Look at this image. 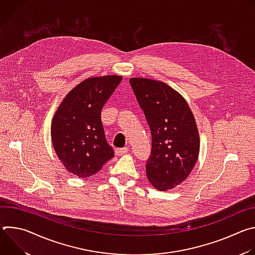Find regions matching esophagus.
Returning <instances> with one entry per match:
<instances>
[{"label":"esophagus","instance_id":"1","mask_svg":"<svg viewBox=\"0 0 255 255\" xmlns=\"http://www.w3.org/2000/svg\"><path fill=\"white\" fill-rule=\"evenodd\" d=\"M127 151H128V148H127V147H124V148H116V149H115V153H116V155H118V156L124 155L125 153H127Z\"/></svg>","mask_w":255,"mask_h":255}]
</instances>
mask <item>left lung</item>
Instances as JSON below:
<instances>
[{
	"instance_id": "left-lung-1",
	"label": "left lung",
	"mask_w": 255,
	"mask_h": 255,
	"mask_svg": "<svg viewBox=\"0 0 255 255\" xmlns=\"http://www.w3.org/2000/svg\"><path fill=\"white\" fill-rule=\"evenodd\" d=\"M130 85L152 136L146 162L149 183L161 192L181 184L194 169L200 152V135L185 98L165 83L131 78Z\"/></svg>"
}]
</instances>
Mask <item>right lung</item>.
<instances>
[{"label":"right lung","mask_w":255,"mask_h":255,"mask_svg":"<svg viewBox=\"0 0 255 255\" xmlns=\"http://www.w3.org/2000/svg\"><path fill=\"white\" fill-rule=\"evenodd\" d=\"M120 76L89 78L71 89L51 122L54 151L65 169L79 177L97 173L114 156L101 121L102 108L122 81Z\"/></svg>","instance_id":"obj_1"}]
</instances>
